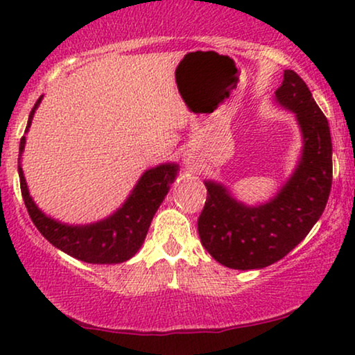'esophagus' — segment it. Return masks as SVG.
<instances>
[{"label":"esophagus","mask_w":355,"mask_h":355,"mask_svg":"<svg viewBox=\"0 0 355 355\" xmlns=\"http://www.w3.org/2000/svg\"><path fill=\"white\" fill-rule=\"evenodd\" d=\"M193 162H196V159H193L191 155H186V157H184V164H186V166H193Z\"/></svg>","instance_id":"34e87169"}]
</instances>
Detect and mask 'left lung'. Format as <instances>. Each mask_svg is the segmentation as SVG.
Returning a JSON list of instances; mask_svg holds the SVG:
<instances>
[{
    "label": "left lung",
    "instance_id": "1",
    "mask_svg": "<svg viewBox=\"0 0 355 355\" xmlns=\"http://www.w3.org/2000/svg\"><path fill=\"white\" fill-rule=\"evenodd\" d=\"M275 100L295 114L304 144L297 166L276 196L252 207L236 200L223 184L205 181L198 236L208 254L227 268H265L288 255L320 220L331 191L329 125L309 87L288 69Z\"/></svg>",
    "mask_w": 355,
    "mask_h": 355
}]
</instances>
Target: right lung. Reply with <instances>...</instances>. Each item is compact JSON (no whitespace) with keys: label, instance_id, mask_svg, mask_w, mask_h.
Here are the masks:
<instances>
[{"label":"right lung","instance_id":"obj_1","mask_svg":"<svg viewBox=\"0 0 355 355\" xmlns=\"http://www.w3.org/2000/svg\"><path fill=\"white\" fill-rule=\"evenodd\" d=\"M43 96L37 100L31 114L26 132L31 128L33 114L40 105ZM26 147V135L19 145V179H21V192L28 215L33 225L42 232L45 239L64 252L85 263L111 265L123 263L132 259L142 247L147 236L150 223L155 213L162 205L166 193L178 176L179 164L164 163L145 171L135 184L130 196L125 198L123 207H119L113 215L90 225H66L51 216H46L35 205L27 189L26 178L21 166V157Z\"/></svg>","mask_w":355,"mask_h":355}]
</instances>
